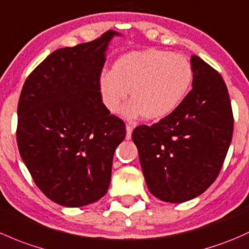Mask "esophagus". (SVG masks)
I'll list each match as a JSON object with an SVG mask.
<instances>
[{"label":"esophagus","mask_w":249,"mask_h":249,"mask_svg":"<svg viewBox=\"0 0 249 249\" xmlns=\"http://www.w3.org/2000/svg\"><path fill=\"white\" fill-rule=\"evenodd\" d=\"M133 127H135V125L133 124L126 125V140H130V138H131V133H132Z\"/></svg>","instance_id":"34e87169"}]
</instances>
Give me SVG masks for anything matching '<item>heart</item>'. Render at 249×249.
Here are the masks:
<instances>
[{
    "instance_id": "heart-1",
    "label": "heart",
    "mask_w": 249,
    "mask_h": 249,
    "mask_svg": "<svg viewBox=\"0 0 249 249\" xmlns=\"http://www.w3.org/2000/svg\"><path fill=\"white\" fill-rule=\"evenodd\" d=\"M192 80V65L187 57L146 49L120 56L112 70L100 75L98 89L109 112L118 111L130 89L133 100L123 108V116L132 119L143 114L146 119H159L181 104Z\"/></svg>"
}]
</instances>
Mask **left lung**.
Masks as SVG:
<instances>
[{
	"label": "left lung",
	"instance_id": "left-lung-1",
	"mask_svg": "<svg viewBox=\"0 0 249 249\" xmlns=\"http://www.w3.org/2000/svg\"><path fill=\"white\" fill-rule=\"evenodd\" d=\"M192 90L169 116L133 130L148 190L160 200L184 203L216 180L231 142V104L221 75L192 56Z\"/></svg>",
	"mask_w": 249,
	"mask_h": 249
}]
</instances>
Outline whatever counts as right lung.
I'll use <instances>...</instances> for the list:
<instances>
[{"instance_id": "add662e5", "label": "right lung", "mask_w": 249, "mask_h": 249, "mask_svg": "<svg viewBox=\"0 0 249 249\" xmlns=\"http://www.w3.org/2000/svg\"><path fill=\"white\" fill-rule=\"evenodd\" d=\"M116 31L49 54L27 77L18 106L21 159L54 203L80 208L106 195L124 123L111 116L98 89Z\"/></svg>"}]
</instances>
